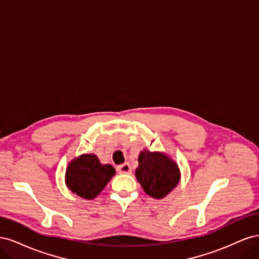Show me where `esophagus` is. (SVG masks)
<instances>
[{
  "mask_svg": "<svg viewBox=\"0 0 259 259\" xmlns=\"http://www.w3.org/2000/svg\"><path fill=\"white\" fill-rule=\"evenodd\" d=\"M120 174H131L132 173V167L128 163H124L122 165H119L116 168Z\"/></svg>",
  "mask_w": 259,
  "mask_h": 259,
  "instance_id": "obj_1",
  "label": "esophagus"
}]
</instances>
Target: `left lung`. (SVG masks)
<instances>
[{"instance_id":"obj_1","label":"left lung","mask_w":259,"mask_h":259,"mask_svg":"<svg viewBox=\"0 0 259 259\" xmlns=\"http://www.w3.org/2000/svg\"><path fill=\"white\" fill-rule=\"evenodd\" d=\"M135 175L144 191L154 199L166 197L180 180L179 167L168 155L147 149L138 156Z\"/></svg>"}]
</instances>
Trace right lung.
Returning <instances> with one entry per match:
<instances>
[{"label":"right lung","mask_w":259,"mask_h":259,"mask_svg":"<svg viewBox=\"0 0 259 259\" xmlns=\"http://www.w3.org/2000/svg\"><path fill=\"white\" fill-rule=\"evenodd\" d=\"M115 175L110 164H101L95 154H82L69 163L66 170V185L79 197L92 200Z\"/></svg>","instance_id":"obj_1"}]
</instances>
